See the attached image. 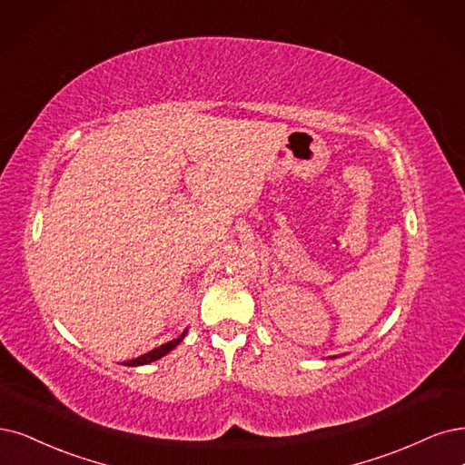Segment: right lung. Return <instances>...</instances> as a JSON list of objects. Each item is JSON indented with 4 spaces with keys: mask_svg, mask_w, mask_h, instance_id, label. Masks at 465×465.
<instances>
[{
    "mask_svg": "<svg viewBox=\"0 0 465 465\" xmlns=\"http://www.w3.org/2000/svg\"><path fill=\"white\" fill-rule=\"evenodd\" d=\"M185 337V331L178 337V339H172V341H168V342H164V345H161V347H157V349H153V351H149V352H145V354H142V356H137V358H134V360H128V362H123L124 366H145V364H151V362H154V360H159V358H163L164 354H168L172 349H176L180 342H182V339Z\"/></svg>",
    "mask_w": 465,
    "mask_h": 465,
    "instance_id": "obj_1",
    "label": "right lung"
}]
</instances>
